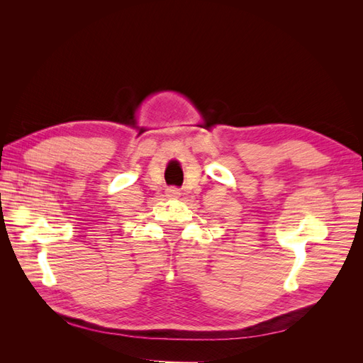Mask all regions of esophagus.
I'll use <instances>...</instances> for the list:
<instances>
[{"label":"esophagus","instance_id":"1","mask_svg":"<svg viewBox=\"0 0 363 363\" xmlns=\"http://www.w3.org/2000/svg\"><path fill=\"white\" fill-rule=\"evenodd\" d=\"M167 195L169 196V199H179L180 191L177 188H169V189H167Z\"/></svg>","mask_w":363,"mask_h":363}]
</instances>
